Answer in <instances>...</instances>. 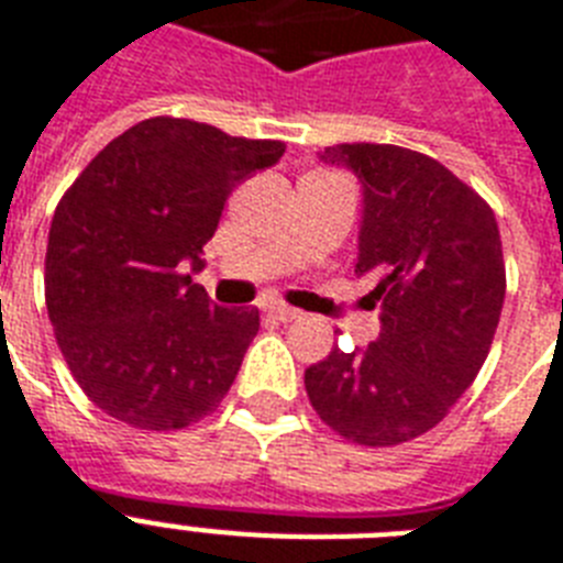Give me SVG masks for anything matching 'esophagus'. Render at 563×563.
Listing matches in <instances>:
<instances>
[{
	"mask_svg": "<svg viewBox=\"0 0 563 563\" xmlns=\"http://www.w3.org/2000/svg\"><path fill=\"white\" fill-rule=\"evenodd\" d=\"M267 313L278 322H292V319H299V310L287 308V305H267Z\"/></svg>",
	"mask_w": 563,
	"mask_h": 563,
	"instance_id": "obj_1",
	"label": "esophagus"
}]
</instances>
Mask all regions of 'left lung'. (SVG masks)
I'll use <instances>...</instances> for the list:
<instances>
[{
  "instance_id": "left-lung-1",
  "label": "left lung",
  "mask_w": 563,
  "mask_h": 563,
  "mask_svg": "<svg viewBox=\"0 0 563 563\" xmlns=\"http://www.w3.org/2000/svg\"><path fill=\"white\" fill-rule=\"evenodd\" d=\"M324 164L362 180L356 276L374 278L383 331L305 371L310 406L360 445L434 429L489 356L506 296L495 212L440 161L388 143H339Z\"/></svg>"
}]
</instances>
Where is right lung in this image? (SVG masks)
Listing matches in <instances>:
<instances>
[{
  "instance_id": "right-lung-1",
  "label": "right lung",
  "mask_w": 563,
  "mask_h": 563,
  "mask_svg": "<svg viewBox=\"0 0 563 563\" xmlns=\"http://www.w3.org/2000/svg\"><path fill=\"white\" fill-rule=\"evenodd\" d=\"M282 141L148 118L109 143L57 203L45 305L74 379L134 429H187L230 391L258 308L212 305L192 273L230 192Z\"/></svg>"
}]
</instances>
